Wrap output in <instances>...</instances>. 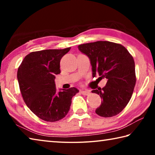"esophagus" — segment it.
Masks as SVG:
<instances>
[{
	"label": "esophagus",
	"mask_w": 155,
	"mask_h": 155,
	"mask_svg": "<svg viewBox=\"0 0 155 155\" xmlns=\"http://www.w3.org/2000/svg\"><path fill=\"white\" fill-rule=\"evenodd\" d=\"M81 93L83 94V95H85V96H88L90 94V92L89 91H84V90H81Z\"/></svg>",
	"instance_id": "esophagus-1"
}]
</instances>
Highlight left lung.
<instances>
[{
	"mask_svg": "<svg viewBox=\"0 0 155 155\" xmlns=\"http://www.w3.org/2000/svg\"><path fill=\"white\" fill-rule=\"evenodd\" d=\"M78 49L90 58L93 77L98 74L101 79H107L103 88L91 91L102 99L96 113L104 117L120 114L130 101L136 83L133 56L121 44L108 41L81 44Z\"/></svg>",
	"mask_w": 155,
	"mask_h": 155,
	"instance_id": "8db88e82",
	"label": "left lung"
}]
</instances>
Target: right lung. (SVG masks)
Listing matches in <instances>:
<instances>
[{"label": "right lung", "mask_w": 155, "mask_h": 155, "mask_svg": "<svg viewBox=\"0 0 155 155\" xmlns=\"http://www.w3.org/2000/svg\"><path fill=\"white\" fill-rule=\"evenodd\" d=\"M49 49L31 52L18 70L20 92L25 104L34 114L46 122H56L68 114L76 87L57 92L54 75L59 74L60 61L70 50Z\"/></svg>", "instance_id": "add662e5"}]
</instances>
